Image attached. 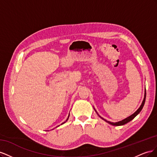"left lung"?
<instances>
[{"instance_id": "obj_1", "label": "left lung", "mask_w": 157, "mask_h": 157, "mask_svg": "<svg viewBox=\"0 0 157 157\" xmlns=\"http://www.w3.org/2000/svg\"><path fill=\"white\" fill-rule=\"evenodd\" d=\"M145 98H146V90H145V94H144V100H143V101H142V103H141V105H140V107L138 108V109H137V110L135 112V113H134L132 114V115H130V117H127V118H124V120H122V121H118V122H110V121H107V120H105V118H102L101 116H99V115H98V113H97V111H96V109H95L94 108V110H95V111H96V113H97V114H98V115L101 118H102V119L103 120V121H105L106 122H107V123H109V124H111V125H113V126H122V125H124V124H126V123H128V122H129L130 121H131L132 120H133L134 119V118L138 115V114L141 112V111L142 110V109H143V107H144V104H145Z\"/></svg>"}]
</instances>
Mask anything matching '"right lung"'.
<instances>
[{"label": "right lung", "instance_id": "right-lung-1", "mask_svg": "<svg viewBox=\"0 0 157 157\" xmlns=\"http://www.w3.org/2000/svg\"><path fill=\"white\" fill-rule=\"evenodd\" d=\"M69 116H68V118H67V120H66V121H67V120H68V118H69ZM66 121H65V122H64L63 123H62V124H64V123H65V122H66Z\"/></svg>", "mask_w": 157, "mask_h": 157}]
</instances>
